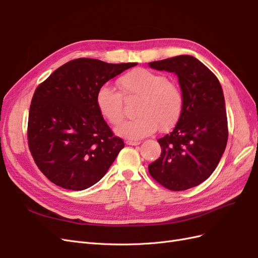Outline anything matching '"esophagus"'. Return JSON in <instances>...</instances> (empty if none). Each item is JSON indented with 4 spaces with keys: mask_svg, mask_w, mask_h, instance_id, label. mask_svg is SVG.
<instances>
[{
    "mask_svg": "<svg viewBox=\"0 0 258 258\" xmlns=\"http://www.w3.org/2000/svg\"><path fill=\"white\" fill-rule=\"evenodd\" d=\"M126 144L127 145H134V146H137L140 144L139 141H126Z\"/></svg>",
    "mask_w": 258,
    "mask_h": 258,
    "instance_id": "esophagus-1",
    "label": "esophagus"
}]
</instances>
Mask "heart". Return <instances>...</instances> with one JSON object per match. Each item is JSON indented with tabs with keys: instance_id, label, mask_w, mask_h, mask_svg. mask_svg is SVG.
Here are the masks:
<instances>
[{
	"instance_id": "obj_1",
	"label": "heart",
	"mask_w": 258,
	"mask_h": 258,
	"mask_svg": "<svg viewBox=\"0 0 258 258\" xmlns=\"http://www.w3.org/2000/svg\"><path fill=\"white\" fill-rule=\"evenodd\" d=\"M117 85L123 97L140 98L135 119L123 121L116 134L129 140H139L157 130L166 131L177 122L183 110V93L178 86L161 73L147 69H135L120 76ZM96 104L103 118L113 126L123 118L122 98L107 85L100 87Z\"/></svg>"
}]
</instances>
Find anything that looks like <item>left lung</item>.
Listing matches in <instances>:
<instances>
[{
	"instance_id": "left-lung-1",
	"label": "left lung",
	"mask_w": 258,
	"mask_h": 258,
	"mask_svg": "<svg viewBox=\"0 0 258 258\" xmlns=\"http://www.w3.org/2000/svg\"><path fill=\"white\" fill-rule=\"evenodd\" d=\"M148 66L175 73L184 100L174 129L158 139L160 157L148 165V172L170 190H186L213 173L227 145L222 86L202 62L188 54L150 62Z\"/></svg>"
}]
</instances>
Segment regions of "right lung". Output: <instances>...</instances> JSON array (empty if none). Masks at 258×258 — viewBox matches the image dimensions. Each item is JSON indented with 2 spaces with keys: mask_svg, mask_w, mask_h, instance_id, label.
Masks as SVG:
<instances>
[{
  "mask_svg": "<svg viewBox=\"0 0 258 258\" xmlns=\"http://www.w3.org/2000/svg\"><path fill=\"white\" fill-rule=\"evenodd\" d=\"M137 63L79 58L37 86L31 101L28 144L36 166L62 188L99 182L123 148L96 104L100 87Z\"/></svg>",
  "mask_w": 258,
  "mask_h": 258,
  "instance_id": "right-lung-1",
  "label": "right lung"
}]
</instances>
